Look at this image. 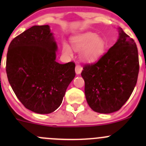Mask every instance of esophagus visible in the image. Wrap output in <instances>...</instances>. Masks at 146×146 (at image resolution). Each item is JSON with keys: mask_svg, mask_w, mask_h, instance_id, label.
Returning <instances> with one entry per match:
<instances>
[{"mask_svg": "<svg viewBox=\"0 0 146 146\" xmlns=\"http://www.w3.org/2000/svg\"><path fill=\"white\" fill-rule=\"evenodd\" d=\"M82 70V68L81 66H80V65H77V66H76V73L77 75H80V73H81Z\"/></svg>", "mask_w": 146, "mask_h": 146, "instance_id": "esophagus-1", "label": "esophagus"}]
</instances>
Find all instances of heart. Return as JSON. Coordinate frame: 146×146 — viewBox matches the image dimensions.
<instances>
[{"label":"heart","mask_w":146,"mask_h":146,"mask_svg":"<svg viewBox=\"0 0 146 146\" xmlns=\"http://www.w3.org/2000/svg\"><path fill=\"white\" fill-rule=\"evenodd\" d=\"M72 48L77 52H82L81 58L87 63H94L100 58L105 51L106 42L100 36L92 32L80 34L71 39ZM63 52L71 56L72 50L66 42L62 46Z\"/></svg>","instance_id":"heart-1"}]
</instances>
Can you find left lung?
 <instances>
[{
    "label": "left lung",
    "instance_id": "1",
    "mask_svg": "<svg viewBox=\"0 0 146 146\" xmlns=\"http://www.w3.org/2000/svg\"><path fill=\"white\" fill-rule=\"evenodd\" d=\"M119 38L96 64L81 73L91 109L101 114L118 111L134 90L139 71L138 48L133 39L118 28Z\"/></svg>",
    "mask_w": 146,
    "mask_h": 146
}]
</instances>
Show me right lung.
I'll return each mask as SVG.
<instances>
[{
    "instance_id": "add662e5",
    "label": "right lung",
    "mask_w": 146,
    "mask_h": 146,
    "mask_svg": "<svg viewBox=\"0 0 146 146\" xmlns=\"http://www.w3.org/2000/svg\"><path fill=\"white\" fill-rule=\"evenodd\" d=\"M57 50L48 25L32 26L8 47V81L19 100L33 112L50 114L57 110L76 76L74 63L56 62Z\"/></svg>"
}]
</instances>
